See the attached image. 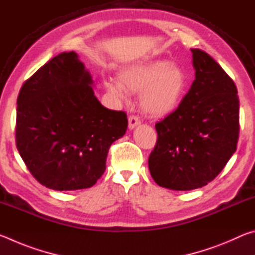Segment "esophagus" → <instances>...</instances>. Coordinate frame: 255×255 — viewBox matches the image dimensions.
Listing matches in <instances>:
<instances>
[{
    "label": "esophagus",
    "mask_w": 255,
    "mask_h": 255,
    "mask_svg": "<svg viewBox=\"0 0 255 255\" xmlns=\"http://www.w3.org/2000/svg\"><path fill=\"white\" fill-rule=\"evenodd\" d=\"M139 124H140V120L138 119V117H136V116H129V118H128V127H129V129H133L136 126H138Z\"/></svg>",
    "instance_id": "1"
}]
</instances>
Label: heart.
Here are the masks:
<instances>
[{
    "instance_id": "1",
    "label": "heart",
    "mask_w": 255,
    "mask_h": 255,
    "mask_svg": "<svg viewBox=\"0 0 255 255\" xmlns=\"http://www.w3.org/2000/svg\"><path fill=\"white\" fill-rule=\"evenodd\" d=\"M117 81L106 83L111 94L127 101L129 91L140 93V107L154 117L170 115L176 110L189 89V75L183 68L169 60H148L124 67Z\"/></svg>"
}]
</instances>
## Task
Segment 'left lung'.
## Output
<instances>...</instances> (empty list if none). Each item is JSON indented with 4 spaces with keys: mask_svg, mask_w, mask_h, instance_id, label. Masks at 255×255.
I'll list each match as a JSON object with an SVG mask.
<instances>
[{
    "mask_svg": "<svg viewBox=\"0 0 255 255\" xmlns=\"http://www.w3.org/2000/svg\"><path fill=\"white\" fill-rule=\"evenodd\" d=\"M196 79L181 105L155 125L148 167L159 187L187 191L213 181L235 153L240 131L236 85L204 50L192 48Z\"/></svg>",
    "mask_w": 255,
    "mask_h": 255,
    "instance_id": "1",
    "label": "left lung"
}]
</instances>
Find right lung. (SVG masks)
I'll list each match as a JSON object with an SVG mask.
<instances>
[{"mask_svg": "<svg viewBox=\"0 0 255 255\" xmlns=\"http://www.w3.org/2000/svg\"><path fill=\"white\" fill-rule=\"evenodd\" d=\"M74 51L62 53L24 82L16 101L15 141L38 182L57 191L92 187L108 150L127 130L124 111L103 107Z\"/></svg>", "mask_w": 255, "mask_h": 255, "instance_id": "add662e5", "label": "right lung"}]
</instances>
